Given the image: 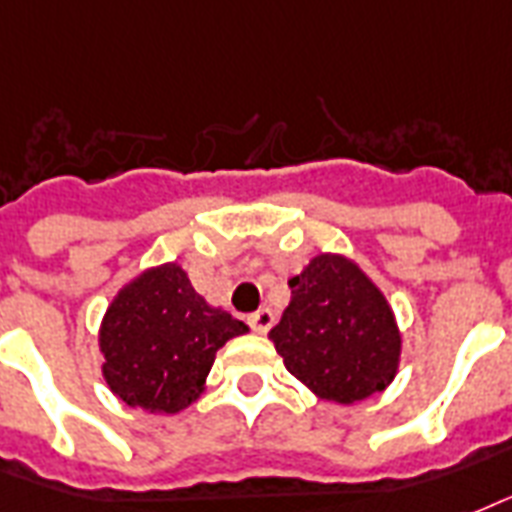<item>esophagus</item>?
I'll return each mask as SVG.
<instances>
[{
    "label": "esophagus",
    "mask_w": 512,
    "mask_h": 512,
    "mask_svg": "<svg viewBox=\"0 0 512 512\" xmlns=\"http://www.w3.org/2000/svg\"><path fill=\"white\" fill-rule=\"evenodd\" d=\"M272 323H275V312L269 310V307H261V310L248 315V326H251L256 334H267L269 328H272Z\"/></svg>",
    "instance_id": "esophagus-1"
}]
</instances>
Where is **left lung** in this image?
I'll return each mask as SVG.
<instances>
[{"label": "left lung", "mask_w": 512, "mask_h": 512, "mask_svg": "<svg viewBox=\"0 0 512 512\" xmlns=\"http://www.w3.org/2000/svg\"><path fill=\"white\" fill-rule=\"evenodd\" d=\"M291 304L269 336L315 395L358 403L398 371L400 334L382 291L352 261L320 253L288 280Z\"/></svg>", "instance_id": "left-lung-1"}]
</instances>
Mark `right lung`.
<instances>
[{"label": "right lung", "mask_w": 512, "mask_h": 512, "mask_svg": "<svg viewBox=\"0 0 512 512\" xmlns=\"http://www.w3.org/2000/svg\"><path fill=\"white\" fill-rule=\"evenodd\" d=\"M248 331L213 310L176 264L136 277L106 310L104 376L128 406L176 414L202 392L216 352Z\"/></svg>", "instance_id": "obj_1"}]
</instances>
